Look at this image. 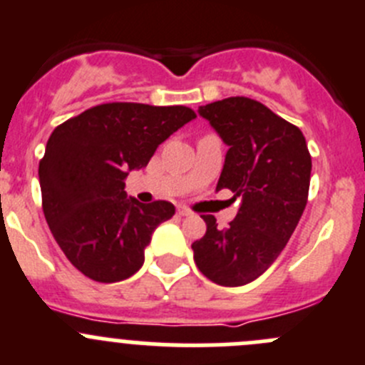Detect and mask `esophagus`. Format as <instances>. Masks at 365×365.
Here are the masks:
<instances>
[{"instance_id": "esophagus-1", "label": "esophagus", "mask_w": 365, "mask_h": 365, "mask_svg": "<svg viewBox=\"0 0 365 365\" xmlns=\"http://www.w3.org/2000/svg\"><path fill=\"white\" fill-rule=\"evenodd\" d=\"M177 215H179V217H190L192 211L186 210V207H177Z\"/></svg>"}]
</instances>
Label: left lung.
<instances>
[{
	"mask_svg": "<svg viewBox=\"0 0 365 365\" xmlns=\"http://www.w3.org/2000/svg\"><path fill=\"white\" fill-rule=\"evenodd\" d=\"M199 113L229 147L217 190L242 202L224 229L213 215H200L207 229L192 244L193 259L213 283L240 287L262 276L292 237L308 200L312 158L299 127L258 100L229 96Z\"/></svg>",
	"mask_w": 365,
	"mask_h": 365,
	"instance_id": "1",
	"label": "left lung"
}]
</instances>
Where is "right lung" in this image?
<instances>
[{
	"instance_id": "obj_1",
	"label": "right lung",
	"mask_w": 365,
	"mask_h": 365,
	"mask_svg": "<svg viewBox=\"0 0 365 365\" xmlns=\"http://www.w3.org/2000/svg\"><path fill=\"white\" fill-rule=\"evenodd\" d=\"M195 116L185 106L113 102L55 127L39 161L43 211L58 247L84 276L114 283L141 269L152 232L175 207L127 199L123 179Z\"/></svg>"
}]
</instances>
